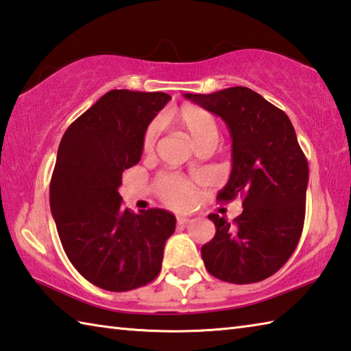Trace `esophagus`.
I'll list each match as a JSON object with an SVG mask.
<instances>
[{
    "mask_svg": "<svg viewBox=\"0 0 351 351\" xmlns=\"http://www.w3.org/2000/svg\"><path fill=\"white\" fill-rule=\"evenodd\" d=\"M189 221H190V216H186V215H178V216H176V222H178V226H184V224H187Z\"/></svg>",
    "mask_w": 351,
    "mask_h": 351,
    "instance_id": "34e87169",
    "label": "esophagus"
}]
</instances>
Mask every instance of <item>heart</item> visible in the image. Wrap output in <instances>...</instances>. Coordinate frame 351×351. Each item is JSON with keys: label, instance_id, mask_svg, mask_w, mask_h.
<instances>
[{"label": "heart", "instance_id": "heart-1", "mask_svg": "<svg viewBox=\"0 0 351 351\" xmlns=\"http://www.w3.org/2000/svg\"><path fill=\"white\" fill-rule=\"evenodd\" d=\"M164 123L175 124L187 133L192 139V143L199 145L202 143L215 141L218 143L219 130L216 119L212 113L201 109L197 106H182L180 109L170 112L167 117H164ZM158 138V127L150 125L144 133L143 138V150L144 154H152L155 149ZM159 193L164 197L165 202L175 207H184L192 201V187L189 184L176 176H161L158 180Z\"/></svg>", "mask_w": 351, "mask_h": 351}]
</instances>
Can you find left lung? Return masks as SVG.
I'll use <instances>...</instances> for the list:
<instances>
[{
	"label": "left lung",
	"instance_id": "1",
	"mask_svg": "<svg viewBox=\"0 0 351 351\" xmlns=\"http://www.w3.org/2000/svg\"><path fill=\"white\" fill-rule=\"evenodd\" d=\"M184 97L221 117L232 136V171L218 201L242 199V213L215 222L201 256L210 275L232 284L264 281L289 261L301 238L308 162L289 117L248 87Z\"/></svg>",
	"mask_w": 351,
	"mask_h": 351
}]
</instances>
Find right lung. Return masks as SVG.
Listing matches in <instances>:
<instances>
[{
	"label": "right lung",
	"instance_id": "right-lung-1",
	"mask_svg": "<svg viewBox=\"0 0 351 351\" xmlns=\"http://www.w3.org/2000/svg\"><path fill=\"white\" fill-rule=\"evenodd\" d=\"M162 92L110 90L69 125L50 181V212L70 263L88 282L129 291L159 275L176 219L167 210L133 213L118 189L139 162Z\"/></svg>",
	"mask_w": 351,
	"mask_h": 351
}]
</instances>
